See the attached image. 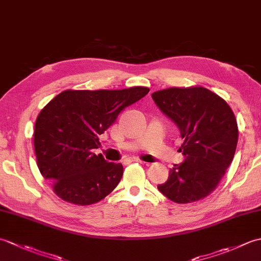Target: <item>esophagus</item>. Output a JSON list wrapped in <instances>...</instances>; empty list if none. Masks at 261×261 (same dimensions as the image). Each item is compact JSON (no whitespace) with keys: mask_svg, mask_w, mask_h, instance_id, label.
I'll use <instances>...</instances> for the list:
<instances>
[{"mask_svg":"<svg viewBox=\"0 0 261 261\" xmlns=\"http://www.w3.org/2000/svg\"><path fill=\"white\" fill-rule=\"evenodd\" d=\"M130 162H136V163H140V164H145V162H142L141 159H139V158H130L129 159Z\"/></svg>","mask_w":261,"mask_h":261,"instance_id":"1","label":"esophagus"}]
</instances>
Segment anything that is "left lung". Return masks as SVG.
Instances as JSON below:
<instances>
[{"label": "left lung", "instance_id": "8db88e82", "mask_svg": "<svg viewBox=\"0 0 261 261\" xmlns=\"http://www.w3.org/2000/svg\"><path fill=\"white\" fill-rule=\"evenodd\" d=\"M151 97L184 141L179 149L185 160L169 170L158 190L175 203L197 202L215 190L234 157V113L222 97L201 86L166 88Z\"/></svg>", "mask_w": 261, "mask_h": 261}]
</instances>
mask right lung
I'll return each instance as SVG.
<instances>
[{
    "label": "right lung",
    "instance_id": "1",
    "mask_svg": "<svg viewBox=\"0 0 261 261\" xmlns=\"http://www.w3.org/2000/svg\"><path fill=\"white\" fill-rule=\"evenodd\" d=\"M148 87L64 91L43 108L35 124L33 145L43 178L58 197L76 205L97 203L118 186L123 166L95 154L98 137Z\"/></svg>",
    "mask_w": 261,
    "mask_h": 261
}]
</instances>
